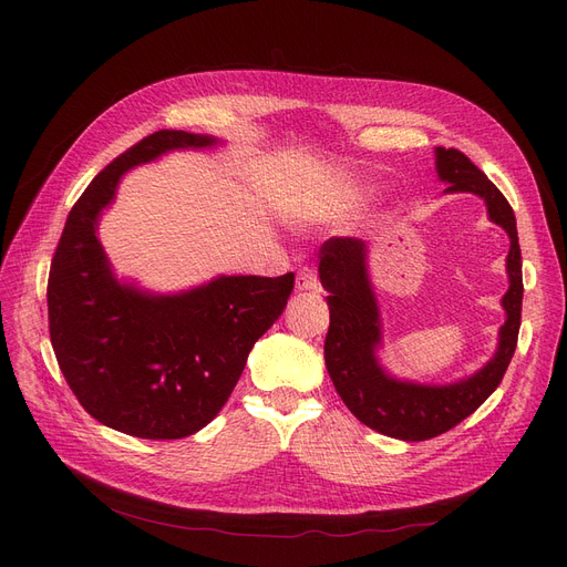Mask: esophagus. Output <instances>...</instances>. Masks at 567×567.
Masks as SVG:
<instances>
[{"mask_svg":"<svg viewBox=\"0 0 567 567\" xmlns=\"http://www.w3.org/2000/svg\"><path fill=\"white\" fill-rule=\"evenodd\" d=\"M317 287H319V280H317L315 268L310 266L299 268V274H296V291H312Z\"/></svg>","mask_w":567,"mask_h":567,"instance_id":"1","label":"esophagus"}]
</instances>
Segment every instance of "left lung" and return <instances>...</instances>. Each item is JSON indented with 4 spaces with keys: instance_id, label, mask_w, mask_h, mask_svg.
<instances>
[{
    "instance_id": "1",
    "label": "left lung",
    "mask_w": 567,
    "mask_h": 567,
    "mask_svg": "<svg viewBox=\"0 0 567 567\" xmlns=\"http://www.w3.org/2000/svg\"><path fill=\"white\" fill-rule=\"evenodd\" d=\"M434 165L441 182L449 184L443 193L478 195L489 220L511 236L505 259L511 287L501 299L505 321L498 329L496 351L481 370L443 385L393 377L377 355L383 344V326L370 280V246L361 238H329L319 248V280L329 291L326 303L331 310L323 359L336 391L363 425L402 441L439 436L478 409L508 370L522 323V250L508 199L457 148L436 146Z\"/></svg>"
}]
</instances>
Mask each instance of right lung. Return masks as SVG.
<instances>
[{
  "label": "right lung",
  "instance_id": "1",
  "mask_svg": "<svg viewBox=\"0 0 567 567\" xmlns=\"http://www.w3.org/2000/svg\"><path fill=\"white\" fill-rule=\"evenodd\" d=\"M216 144L186 131L144 137L86 186L54 250L48 319L59 370L86 413L116 432L184 439L212 423L293 289V274L218 276L176 293L114 276L99 220L122 176L178 148Z\"/></svg>",
  "mask_w": 567,
  "mask_h": 567
}]
</instances>
